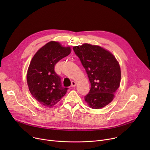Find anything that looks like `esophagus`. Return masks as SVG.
<instances>
[{"instance_id": "obj_1", "label": "esophagus", "mask_w": 150, "mask_h": 150, "mask_svg": "<svg viewBox=\"0 0 150 150\" xmlns=\"http://www.w3.org/2000/svg\"><path fill=\"white\" fill-rule=\"evenodd\" d=\"M76 86V83L75 81H72V83H71V87L72 88H74L75 86Z\"/></svg>"}]
</instances>
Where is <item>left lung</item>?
<instances>
[{"mask_svg":"<svg viewBox=\"0 0 150 150\" xmlns=\"http://www.w3.org/2000/svg\"><path fill=\"white\" fill-rule=\"evenodd\" d=\"M88 74L91 89L84 99L95 109L103 108L113 100L120 86L121 70L114 55L98 45L83 44L73 47Z\"/></svg>","mask_w":150,"mask_h":150,"instance_id":"left-lung-1","label":"left lung"}]
</instances>
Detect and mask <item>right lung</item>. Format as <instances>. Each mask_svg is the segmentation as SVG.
I'll list each match as a JSON object with an SVG mask.
<instances>
[{"label": "right lung", "mask_w": 150, "mask_h": 150, "mask_svg": "<svg viewBox=\"0 0 150 150\" xmlns=\"http://www.w3.org/2000/svg\"><path fill=\"white\" fill-rule=\"evenodd\" d=\"M70 47L50 41L39 49L29 65L27 81L32 96L41 105L52 108L64 97L68 89L61 85V78L54 72V66L70 53Z\"/></svg>", "instance_id": "obj_1"}]
</instances>
